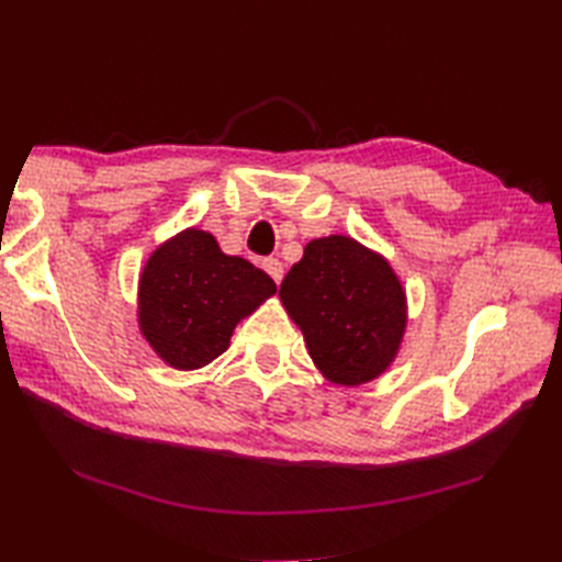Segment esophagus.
Returning a JSON list of instances; mask_svg holds the SVG:
<instances>
[{
    "label": "esophagus",
    "mask_w": 562,
    "mask_h": 562,
    "mask_svg": "<svg viewBox=\"0 0 562 562\" xmlns=\"http://www.w3.org/2000/svg\"><path fill=\"white\" fill-rule=\"evenodd\" d=\"M262 270H266L278 284L282 282V272L284 270H282V262L278 258H266V260H262Z\"/></svg>",
    "instance_id": "1"
}]
</instances>
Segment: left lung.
<instances>
[{
    "label": "left lung",
    "instance_id": "left-lung-1",
    "mask_svg": "<svg viewBox=\"0 0 562 562\" xmlns=\"http://www.w3.org/2000/svg\"><path fill=\"white\" fill-rule=\"evenodd\" d=\"M280 300L318 372L340 386L384 374L408 326L405 290L389 260L342 234L306 244L280 284Z\"/></svg>",
    "mask_w": 562,
    "mask_h": 562
}]
</instances>
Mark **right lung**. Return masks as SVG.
Wrapping results in <instances>:
<instances>
[{
    "label": "right lung",
    "instance_id": "1",
    "mask_svg": "<svg viewBox=\"0 0 562 562\" xmlns=\"http://www.w3.org/2000/svg\"><path fill=\"white\" fill-rule=\"evenodd\" d=\"M278 292L270 274L226 256L210 232L183 229L164 241L139 274L137 324L161 360L190 372L229 348L241 318Z\"/></svg>",
    "mask_w": 562,
    "mask_h": 562
}]
</instances>
